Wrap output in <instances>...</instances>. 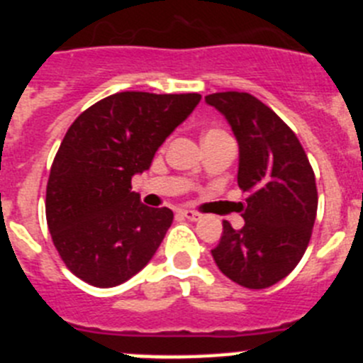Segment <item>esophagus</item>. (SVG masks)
<instances>
[{
	"label": "esophagus",
	"mask_w": 363,
	"mask_h": 363,
	"mask_svg": "<svg viewBox=\"0 0 363 363\" xmlns=\"http://www.w3.org/2000/svg\"><path fill=\"white\" fill-rule=\"evenodd\" d=\"M178 213H179V216L187 218V220H191V221H196V220H200V218H201V214H200V213H196V211L182 209V211H178Z\"/></svg>",
	"instance_id": "34e87169"
}]
</instances>
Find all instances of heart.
<instances>
[{"label":"heart","mask_w":363,"mask_h":363,"mask_svg":"<svg viewBox=\"0 0 363 363\" xmlns=\"http://www.w3.org/2000/svg\"><path fill=\"white\" fill-rule=\"evenodd\" d=\"M218 134H223V130H216V129H214V130H209V133H207V134H205V136H203V140H207V138L218 136Z\"/></svg>","instance_id":"b5f03b06"}]
</instances>
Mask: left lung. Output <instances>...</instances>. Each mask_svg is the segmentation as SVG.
Wrapping results in <instances>:
<instances>
[{
    "label": "left lung",
    "mask_w": 363,
    "mask_h": 363,
    "mask_svg": "<svg viewBox=\"0 0 363 363\" xmlns=\"http://www.w3.org/2000/svg\"><path fill=\"white\" fill-rule=\"evenodd\" d=\"M205 101L229 121L240 145L238 187L245 225L223 234L213 258L247 289H267L298 265L313 234L318 191L306 150L277 112L247 92H214Z\"/></svg>",
    "instance_id": "8db88e82"
}]
</instances>
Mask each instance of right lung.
<instances>
[{"instance_id": "right-lung-1", "label": "right lung", "mask_w": 363, "mask_h": 363, "mask_svg": "<svg viewBox=\"0 0 363 363\" xmlns=\"http://www.w3.org/2000/svg\"><path fill=\"white\" fill-rule=\"evenodd\" d=\"M200 99L116 92L70 125L50 167L45 213L54 247L79 280L114 287L149 264L174 214L143 205L130 179Z\"/></svg>"}]
</instances>
